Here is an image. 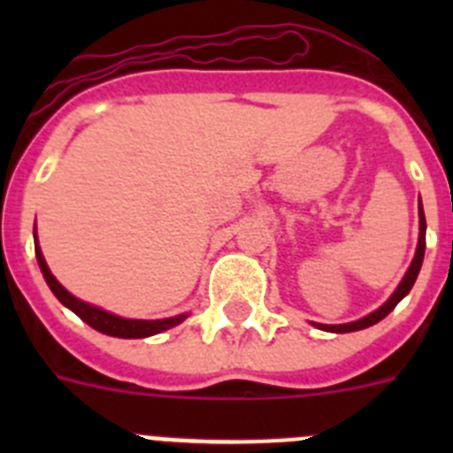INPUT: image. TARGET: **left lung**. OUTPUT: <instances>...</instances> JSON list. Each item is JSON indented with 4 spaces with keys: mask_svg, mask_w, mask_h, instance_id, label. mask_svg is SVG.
Masks as SVG:
<instances>
[{
    "mask_svg": "<svg viewBox=\"0 0 453 453\" xmlns=\"http://www.w3.org/2000/svg\"><path fill=\"white\" fill-rule=\"evenodd\" d=\"M418 215H419V238H418V250H415L413 263L408 265L402 283H399L397 290L392 292L390 297H388V302L383 303V306L376 308V311H372L370 315H365V318L356 319V322H347V324H315L313 322V326H318V329H322V331H331V334H351V331L367 329V326H372V324L381 322V319L390 313L392 308L397 306V303L406 297L408 292H411V288H413L415 279H418L419 267H422V261H424V250H426V219H424L422 199L418 202Z\"/></svg>",
    "mask_w": 453,
    "mask_h": 453,
    "instance_id": "8db88e82",
    "label": "left lung"
}]
</instances>
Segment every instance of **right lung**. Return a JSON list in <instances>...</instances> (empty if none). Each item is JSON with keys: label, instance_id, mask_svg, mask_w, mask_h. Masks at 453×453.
<instances>
[{"label": "right lung", "instance_id": "1", "mask_svg": "<svg viewBox=\"0 0 453 453\" xmlns=\"http://www.w3.org/2000/svg\"><path fill=\"white\" fill-rule=\"evenodd\" d=\"M34 238H35V258H38L40 272H42V276H45L50 290L54 292L56 299H58L63 306L70 308L72 313L79 315L88 326H92V329L99 331V334L113 335V338H150V335H156V334H161V331L177 326V324H181L183 319L188 318V315L183 313V315H174V318H165V319H129V318H119V315L108 313V311H104V308L92 306V303L88 302H81V299L74 297L72 292H67L65 288L58 283V279L51 274L50 265H47L45 261V256H42V251H40L38 235L34 234Z\"/></svg>", "mask_w": 453, "mask_h": 453}]
</instances>
